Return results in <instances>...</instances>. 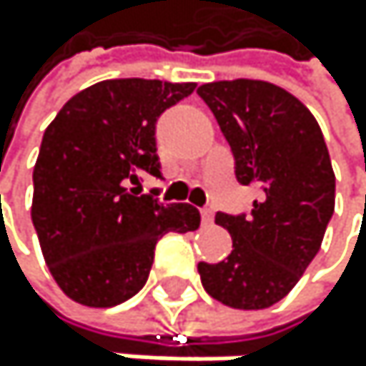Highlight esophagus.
I'll return each instance as SVG.
<instances>
[{
	"mask_svg": "<svg viewBox=\"0 0 366 366\" xmlns=\"http://www.w3.org/2000/svg\"><path fill=\"white\" fill-rule=\"evenodd\" d=\"M213 219H215V213L210 208H202V224H213Z\"/></svg>",
	"mask_w": 366,
	"mask_h": 366,
	"instance_id": "esophagus-1",
	"label": "esophagus"
}]
</instances>
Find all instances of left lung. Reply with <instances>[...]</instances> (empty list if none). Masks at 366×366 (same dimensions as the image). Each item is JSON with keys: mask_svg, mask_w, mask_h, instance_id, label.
<instances>
[{"mask_svg": "<svg viewBox=\"0 0 366 366\" xmlns=\"http://www.w3.org/2000/svg\"><path fill=\"white\" fill-rule=\"evenodd\" d=\"M197 94L232 149L237 179L261 189L248 217L215 215L232 252L197 263L202 285L228 307L265 310L287 297L320 250L336 202L330 151L312 112L274 83L215 81Z\"/></svg>", "mask_w": 366, "mask_h": 366, "instance_id": "8db88e82", "label": "left lung"}]
</instances>
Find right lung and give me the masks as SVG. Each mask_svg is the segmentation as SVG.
<instances>
[{
  "label": "right lung",
  "instance_id": "obj_1",
  "mask_svg": "<svg viewBox=\"0 0 366 366\" xmlns=\"http://www.w3.org/2000/svg\"><path fill=\"white\" fill-rule=\"evenodd\" d=\"M195 83L112 79L85 87L48 124L34 164L32 224L65 297L87 307L132 299L164 232L199 228L191 204H160L129 182L160 177L156 120Z\"/></svg>",
  "mask_w": 366,
  "mask_h": 366
}]
</instances>
